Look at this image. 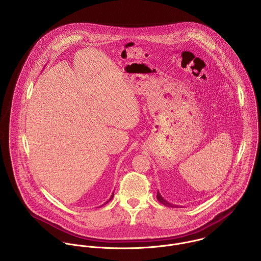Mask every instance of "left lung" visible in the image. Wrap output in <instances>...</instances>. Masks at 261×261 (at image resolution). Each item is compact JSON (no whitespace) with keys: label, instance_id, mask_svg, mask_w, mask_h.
I'll list each match as a JSON object with an SVG mask.
<instances>
[{"label":"left lung","instance_id":"left-lung-1","mask_svg":"<svg viewBox=\"0 0 261 261\" xmlns=\"http://www.w3.org/2000/svg\"><path fill=\"white\" fill-rule=\"evenodd\" d=\"M157 199H158L162 204H164V205H166V206H170V207H175V206H176V205H174V204H171L170 202H168L167 200H165V199L162 197V195L160 194L159 191L157 192Z\"/></svg>","mask_w":261,"mask_h":261}]
</instances>
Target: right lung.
<instances>
[{
	"label": "right lung",
	"instance_id": "obj_1",
	"mask_svg": "<svg viewBox=\"0 0 261 261\" xmlns=\"http://www.w3.org/2000/svg\"><path fill=\"white\" fill-rule=\"evenodd\" d=\"M113 195H114V194H113V193H112V195H111V196H110V198H109V199H108V200H107V201H106V203H107V202H108V201H110V200H111V199H112V198H113Z\"/></svg>",
	"mask_w": 261,
	"mask_h": 261
}]
</instances>
